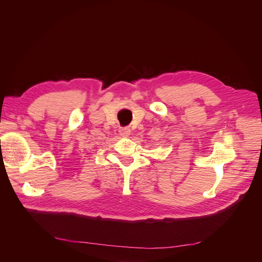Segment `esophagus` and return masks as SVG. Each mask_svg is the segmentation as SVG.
I'll use <instances>...</instances> for the list:
<instances>
[{
  "label": "esophagus",
  "mask_w": 262,
  "mask_h": 262,
  "mask_svg": "<svg viewBox=\"0 0 262 262\" xmlns=\"http://www.w3.org/2000/svg\"><path fill=\"white\" fill-rule=\"evenodd\" d=\"M119 134H120V136H122V137H124V138H127L129 135H130V129L129 128H120L119 129Z\"/></svg>",
  "instance_id": "esophagus-1"
}]
</instances>
